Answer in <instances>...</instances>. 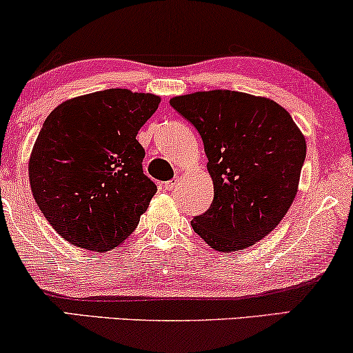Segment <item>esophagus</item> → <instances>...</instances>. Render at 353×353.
<instances>
[{
    "label": "esophagus",
    "mask_w": 353,
    "mask_h": 353,
    "mask_svg": "<svg viewBox=\"0 0 353 353\" xmlns=\"http://www.w3.org/2000/svg\"><path fill=\"white\" fill-rule=\"evenodd\" d=\"M175 186H176V180H170V181L163 183V188H165V190H168V191H172Z\"/></svg>",
    "instance_id": "1"
}]
</instances>
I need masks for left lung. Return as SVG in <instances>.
I'll list each match as a JSON object with an SVG mask.
<instances>
[{
	"label": "left lung",
	"mask_w": 353,
	"mask_h": 353,
	"mask_svg": "<svg viewBox=\"0 0 353 353\" xmlns=\"http://www.w3.org/2000/svg\"><path fill=\"white\" fill-rule=\"evenodd\" d=\"M170 105L198 130L214 183L210 208L191 221L210 248L228 253L254 245L294 203L306 143L290 113L274 100L209 90Z\"/></svg>",
	"instance_id": "8db88e82"
}]
</instances>
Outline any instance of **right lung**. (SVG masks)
<instances>
[{
  "label": "right lung",
  "instance_id": "right-lung-1",
  "mask_svg": "<svg viewBox=\"0 0 353 353\" xmlns=\"http://www.w3.org/2000/svg\"><path fill=\"white\" fill-rule=\"evenodd\" d=\"M159 103L152 94L107 89L66 100L47 117L30 155V188L71 245L108 251L134 232L157 193L136 136Z\"/></svg>",
  "mask_w": 353,
  "mask_h": 353
}]
</instances>
